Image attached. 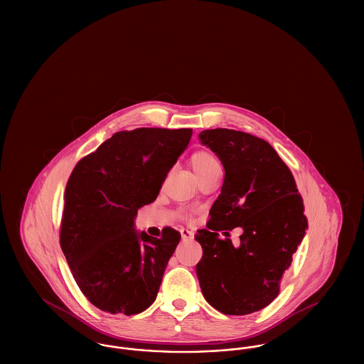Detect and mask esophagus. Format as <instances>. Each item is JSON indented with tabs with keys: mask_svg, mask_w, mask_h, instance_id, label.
I'll return each instance as SVG.
<instances>
[{
	"mask_svg": "<svg viewBox=\"0 0 364 364\" xmlns=\"http://www.w3.org/2000/svg\"><path fill=\"white\" fill-rule=\"evenodd\" d=\"M180 232H181V239H183V242H187V240L193 239V233H192L191 230H188V229H181Z\"/></svg>",
	"mask_w": 364,
	"mask_h": 364,
	"instance_id": "esophagus-1",
	"label": "esophagus"
}]
</instances>
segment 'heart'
Here are the masks:
<instances>
[{
  "label": "heart",
  "instance_id": "obj_1",
  "mask_svg": "<svg viewBox=\"0 0 364 364\" xmlns=\"http://www.w3.org/2000/svg\"><path fill=\"white\" fill-rule=\"evenodd\" d=\"M191 166L198 178H203L208 174L220 171V164L217 158L208 150H198L191 156Z\"/></svg>",
  "mask_w": 364,
  "mask_h": 364
}]
</instances>
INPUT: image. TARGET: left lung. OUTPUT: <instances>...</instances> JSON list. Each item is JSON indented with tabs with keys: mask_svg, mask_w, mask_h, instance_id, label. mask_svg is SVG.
<instances>
[{
	"mask_svg": "<svg viewBox=\"0 0 364 364\" xmlns=\"http://www.w3.org/2000/svg\"><path fill=\"white\" fill-rule=\"evenodd\" d=\"M221 159L225 178L210 210V225L198 230L203 255L196 274L208 303L226 315H247L279 294L284 272L301 242L307 217L294 174L277 151L251 134L215 128L199 134ZM240 225L235 246L218 232Z\"/></svg>",
	"mask_w": 364,
	"mask_h": 364,
	"instance_id": "left-lung-1",
	"label": "left lung"
}]
</instances>
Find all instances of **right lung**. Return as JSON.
<instances>
[{"label": "right lung", "mask_w": 364, "mask_h": 364, "mask_svg": "<svg viewBox=\"0 0 364 364\" xmlns=\"http://www.w3.org/2000/svg\"><path fill=\"white\" fill-rule=\"evenodd\" d=\"M192 129L136 128L116 132L70 173L60 245L77 287L97 309L134 315L156 300L181 239L165 228L159 239L136 233L138 208L154 202Z\"/></svg>", "instance_id": "obj_1"}]
</instances>
